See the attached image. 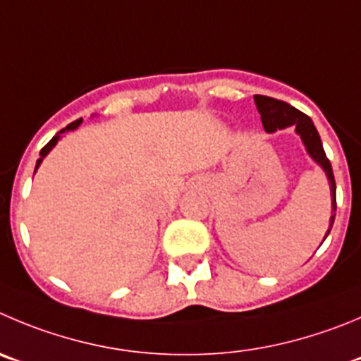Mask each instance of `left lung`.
I'll return each mask as SVG.
<instances>
[{"label":"left lung","instance_id":"1","mask_svg":"<svg viewBox=\"0 0 361 361\" xmlns=\"http://www.w3.org/2000/svg\"><path fill=\"white\" fill-rule=\"evenodd\" d=\"M255 103H257V109L262 116V124H264L265 131L272 133L276 130H283V128L294 126L295 133L302 139V144H305L306 151H308L310 157L317 161L324 169L326 176H328L329 185H331V207H333V215L329 219V230L326 233V237L329 235L333 226V221H335V210H336V185H335V176H333L331 169V161L328 160L324 153V147H322L321 137H319L317 128L313 126L312 119H310L306 114H302L301 110L294 109L292 104L285 103V101L274 99V97L269 96H260L257 94L255 96ZM324 237V240H326ZM322 240V242H324Z\"/></svg>","mask_w":361,"mask_h":361}]
</instances>
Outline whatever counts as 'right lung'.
<instances>
[{"label":"right lung","instance_id":"obj_1","mask_svg":"<svg viewBox=\"0 0 361 361\" xmlns=\"http://www.w3.org/2000/svg\"><path fill=\"white\" fill-rule=\"evenodd\" d=\"M80 124H82V119H78V121H74V123L67 124V126H66V128H63V130H60V131H59V133H56V135H55V137H53V139H51V140H49V142H48V144H46V146H44V147H42V149H40V158H39V160H37V165H35V171H37V169H39V165H40V161H42V160H44V157H46V154H48V153H49V151H51V149H53V147H55V146H56V142H59V140H60V137H62V133H66V131H71V130H76V128H78V126H80Z\"/></svg>","mask_w":361,"mask_h":361}]
</instances>
